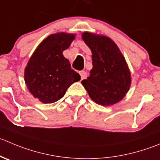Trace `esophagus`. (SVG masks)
I'll list each match as a JSON object with an SVG mask.
<instances>
[{"mask_svg": "<svg viewBox=\"0 0 160 160\" xmlns=\"http://www.w3.org/2000/svg\"><path fill=\"white\" fill-rule=\"evenodd\" d=\"M79 73H80V77H81V80H83V79H86L87 77H88V73H87L85 71L83 70H81L79 72Z\"/></svg>", "mask_w": 160, "mask_h": 160, "instance_id": "obj_1", "label": "esophagus"}]
</instances>
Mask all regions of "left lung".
<instances>
[{"label":"left lung","instance_id":"8db88e82","mask_svg":"<svg viewBox=\"0 0 160 160\" xmlns=\"http://www.w3.org/2000/svg\"><path fill=\"white\" fill-rule=\"evenodd\" d=\"M82 39L92 53L93 68L87 80L81 81L95 103L110 106L126 96L131 75L126 59L116 43L100 34L83 32Z\"/></svg>","mask_w":160,"mask_h":160}]
</instances>
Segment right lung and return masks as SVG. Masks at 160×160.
Returning <instances> with one entry per match:
<instances>
[{"mask_svg":"<svg viewBox=\"0 0 160 160\" xmlns=\"http://www.w3.org/2000/svg\"><path fill=\"white\" fill-rule=\"evenodd\" d=\"M75 34H51L37 46L24 70V80L29 92L45 104L57 102L68 88L80 80L63 55L75 39Z\"/></svg>","mask_w":160,"mask_h":160,"instance_id":"1","label":"right lung"}]
</instances>
